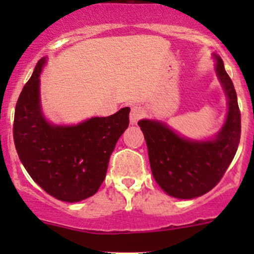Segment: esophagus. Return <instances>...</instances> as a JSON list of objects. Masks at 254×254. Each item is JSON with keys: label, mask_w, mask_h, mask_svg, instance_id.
I'll return each instance as SVG.
<instances>
[{"label": "esophagus", "mask_w": 254, "mask_h": 254, "mask_svg": "<svg viewBox=\"0 0 254 254\" xmlns=\"http://www.w3.org/2000/svg\"><path fill=\"white\" fill-rule=\"evenodd\" d=\"M143 117V109L140 106H132L130 111V123L136 124L140 119Z\"/></svg>", "instance_id": "esophagus-1"}]
</instances>
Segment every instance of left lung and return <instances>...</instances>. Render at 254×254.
<instances>
[{"instance_id":"1","label":"left lung","mask_w":254,"mask_h":254,"mask_svg":"<svg viewBox=\"0 0 254 254\" xmlns=\"http://www.w3.org/2000/svg\"><path fill=\"white\" fill-rule=\"evenodd\" d=\"M215 59L229 112L214 139L193 141L179 136L165 123L147 119L139 122L153 178L168 195L178 199H193L211 190L229 168L240 143L241 113L236 91L225 71L224 61L219 56Z\"/></svg>"}]
</instances>
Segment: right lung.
I'll list each match as a JSON object with an SVG mask.
<instances>
[{
    "label": "right lung",
    "instance_id": "1",
    "mask_svg": "<svg viewBox=\"0 0 254 254\" xmlns=\"http://www.w3.org/2000/svg\"><path fill=\"white\" fill-rule=\"evenodd\" d=\"M38 61L19 94L13 123L14 145L33 181L54 198L76 203L97 193L107 175L109 158L129 127L130 108L63 127L47 122L40 107Z\"/></svg>",
    "mask_w": 254,
    "mask_h": 254
}]
</instances>
